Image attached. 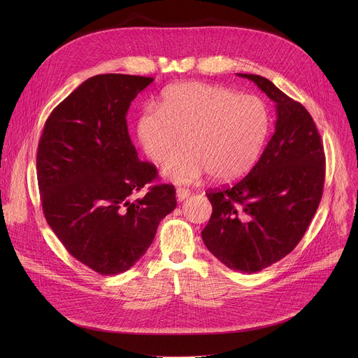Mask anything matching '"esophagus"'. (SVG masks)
<instances>
[{
	"label": "esophagus",
	"mask_w": 358,
	"mask_h": 358,
	"mask_svg": "<svg viewBox=\"0 0 358 358\" xmlns=\"http://www.w3.org/2000/svg\"><path fill=\"white\" fill-rule=\"evenodd\" d=\"M176 195H177V199H178V201H182V199H185V198L189 195V189L180 187V188H177Z\"/></svg>",
	"instance_id": "34e87169"
}]
</instances>
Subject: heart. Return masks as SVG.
I'll return each mask as SVG.
<instances>
[{
	"label": "heart",
	"instance_id": "1",
	"mask_svg": "<svg viewBox=\"0 0 358 358\" xmlns=\"http://www.w3.org/2000/svg\"><path fill=\"white\" fill-rule=\"evenodd\" d=\"M160 109H145L137 122L138 141L157 164L173 160L163 176L176 184H194L211 174L234 181L257 163L269 131L265 101L253 94L206 82L167 87Z\"/></svg>",
	"mask_w": 358,
	"mask_h": 358
}]
</instances>
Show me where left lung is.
Instances as JSON below:
<instances>
[{
	"mask_svg": "<svg viewBox=\"0 0 358 358\" xmlns=\"http://www.w3.org/2000/svg\"><path fill=\"white\" fill-rule=\"evenodd\" d=\"M239 76L276 103L275 133L246 177L207 192L213 214L201 236L225 266L255 273L285 258L309 228L323 194L326 159L303 105L266 78Z\"/></svg>",
	"mask_w": 358,
	"mask_h": 358,
	"instance_id": "obj_1",
	"label": "left lung"
}]
</instances>
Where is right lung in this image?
<instances>
[{"instance_id": "add662e5", "label": "right lung", "mask_w": 358, "mask_h": 358, "mask_svg": "<svg viewBox=\"0 0 358 358\" xmlns=\"http://www.w3.org/2000/svg\"><path fill=\"white\" fill-rule=\"evenodd\" d=\"M152 78L106 73L85 80L46 119L36 152L42 211L66 250L100 275L129 271L176 206V188L145 184L157 169L140 162L127 110Z\"/></svg>"}]
</instances>
